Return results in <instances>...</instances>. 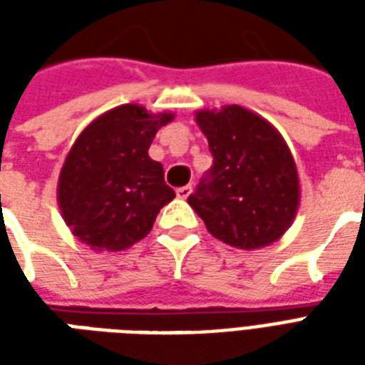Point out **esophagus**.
Returning <instances> with one entry per match:
<instances>
[{
    "label": "esophagus",
    "mask_w": 365,
    "mask_h": 365,
    "mask_svg": "<svg viewBox=\"0 0 365 365\" xmlns=\"http://www.w3.org/2000/svg\"><path fill=\"white\" fill-rule=\"evenodd\" d=\"M191 191H193V187H191V185H183V187H178V191H175V193H178V197L180 199H187L191 195Z\"/></svg>",
    "instance_id": "34e87169"
}]
</instances>
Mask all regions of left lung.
<instances>
[{"mask_svg": "<svg viewBox=\"0 0 365 365\" xmlns=\"http://www.w3.org/2000/svg\"><path fill=\"white\" fill-rule=\"evenodd\" d=\"M213 166L187 197L207 230L225 245H274L299 209V175L289 146L268 120L240 105L199 109Z\"/></svg>", "mask_w": 365, "mask_h": 365, "instance_id": "left-lung-1", "label": "left lung"}]
</instances>
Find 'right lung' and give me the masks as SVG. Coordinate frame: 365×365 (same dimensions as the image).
I'll return each instance as SVG.
<instances>
[{"instance_id":"add662e5","label":"right lung","mask_w":365,"mask_h":365,"mask_svg":"<svg viewBox=\"0 0 365 365\" xmlns=\"http://www.w3.org/2000/svg\"><path fill=\"white\" fill-rule=\"evenodd\" d=\"M174 113L127 103L105 111L76 138L58 178L62 219L96 252H120L152 230L160 209L175 197L164 168L148 156L160 127Z\"/></svg>"}]
</instances>
